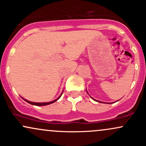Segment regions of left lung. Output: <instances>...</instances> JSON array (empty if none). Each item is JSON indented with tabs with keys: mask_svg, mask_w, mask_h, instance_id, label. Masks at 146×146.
Returning a JSON list of instances; mask_svg holds the SVG:
<instances>
[{
	"mask_svg": "<svg viewBox=\"0 0 146 146\" xmlns=\"http://www.w3.org/2000/svg\"><path fill=\"white\" fill-rule=\"evenodd\" d=\"M86 92H87V90H86ZM87 93H88V92H87ZM90 98H91L92 99H93V100H95V101H96V102H100V103H103V102H100V101H98V100H94V99H93V98H92V97H90ZM108 104H109V103H108ZM110 104H111V103H110Z\"/></svg>",
	"mask_w": 146,
	"mask_h": 146,
	"instance_id": "obj_1",
	"label": "left lung"
}]
</instances>
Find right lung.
<instances>
[{"label": "right lung", "instance_id": "1", "mask_svg": "<svg viewBox=\"0 0 146 146\" xmlns=\"http://www.w3.org/2000/svg\"><path fill=\"white\" fill-rule=\"evenodd\" d=\"M63 93V92H62ZM62 94L60 95V97H58V98L56 99V100H53V101L52 102H42V103H38V102H30V101H28V100H25V99H23V100H25V101H26L27 102H28V103L30 104H32V105H35V106H46V105H48V104H51L52 103H54L55 102H56L57 100H58L60 98V97L62 96Z\"/></svg>", "mask_w": 146, "mask_h": 146}]
</instances>
